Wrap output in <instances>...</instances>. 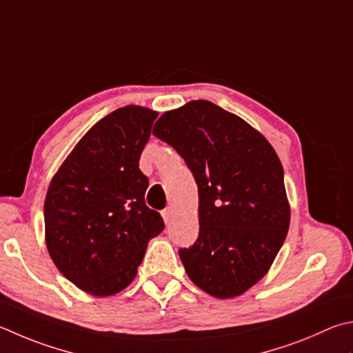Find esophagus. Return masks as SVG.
<instances>
[{"mask_svg": "<svg viewBox=\"0 0 353 353\" xmlns=\"http://www.w3.org/2000/svg\"><path fill=\"white\" fill-rule=\"evenodd\" d=\"M162 216H163L165 223H170V222L172 221V208H171V207L165 208V210L162 211Z\"/></svg>", "mask_w": 353, "mask_h": 353, "instance_id": "34e87169", "label": "esophagus"}]
</instances>
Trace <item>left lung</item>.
I'll return each instance as SVG.
<instances>
[{"mask_svg": "<svg viewBox=\"0 0 353 353\" xmlns=\"http://www.w3.org/2000/svg\"><path fill=\"white\" fill-rule=\"evenodd\" d=\"M152 134L172 146L199 191V238L179 248L193 283L216 298L247 292L285 241L290 207L279 157L247 121L207 100L160 117Z\"/></svg>", "mask_w": 353, "mask_h": 353, "instance_id": "1", "label": "left lung"}]
</instances>
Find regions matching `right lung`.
<instances>
[{"instance_id": "1", "label": "right lung", "mask_w": 353, "mask_h": 353, "mask_svg": "<svg viewBox=\"0 0 353 353\" xmlns=\"http://www.w3.org/2000/svg\"><path fill=\"white\" fill-rule=\"evenodd\" d=\"M157 112L125 106L89 130L57 171L44 201L46 245L65 278L94 296L136 278L150 239L165 223L145 203L139 168Z\"/></svg>"}]
</instances>
